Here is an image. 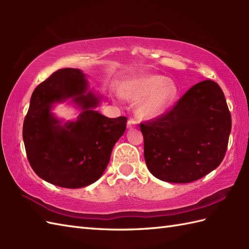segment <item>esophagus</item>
<instances>
[{"label": "esophagus", "instance_id": "34e87169", "mask_svg": "<svg viewBox=\"0 0 249 249\" xmlns=\"http://www.w3.org/2000/svg\"><path fill=\"white\" fill-rule=\"evenodd\" d=\"M137 125V120L135 118H130L128 120V123H127V127L128 128H133Z\"/></svg>", "mask_w": 249, "mask_h": 249}]
</instances>
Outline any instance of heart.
<instances>
[{
	"label": "heart",
	"mask_w": 249,
	"mask_h": 249,
	"mask_svg": "<svg viewBox=\"0 0 249 249\" xmlns=\"http://www.w3.org/2000/svg\"><path fill=\"white\" fill-rule=\"evenodd\" d=\"M166 81L165 77L156 75L138 78L128 86L126 96L134 103H142V115L154 118L165 112L177 96L176 86Z\"/></svg>",
	"instance_id": "heart-1"
}]
</instances>
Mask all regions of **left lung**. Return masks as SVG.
<instances>
[{"instance_id": "8db88e82", "label": "left lung", "mask_w": 249, "mask_h": 249, "mask_svg": "<svg viewBox=\"0 0 249 249\" xmlns=\"http://www.w3.org/2000/svg\"><path fill=\"white\" fill-rule=\"evenodd\" d=\"M144 160L155 178L170 183L197 181L223 161L231 114L223 89L212 80L190 88L165 113L140 123Z\"/></svg>"}]
</instances>
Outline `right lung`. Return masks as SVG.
Segmentation results:
<instances>
[{
	"label": "right lung",
	"instance_id": "add662e5",
	"mask_svg": "<svg viewBox=\"0 0 249 249\" xmlns=\"http://www.w3.org/2000/svg\"><path fill=\"white\" fill-rule=\"evenodd\" d=\"M84 73L62 68L36 87L23 122V141L30 165L45 181L80 188L102 177L127 118L109 119L91 108L98 99L87 91ZM73 97L85 110L76 122L61 126L50 112L52 103Z\"/></svg>",
	"mask_w": 249,
	"mask_h": 249
}]
</instances>
